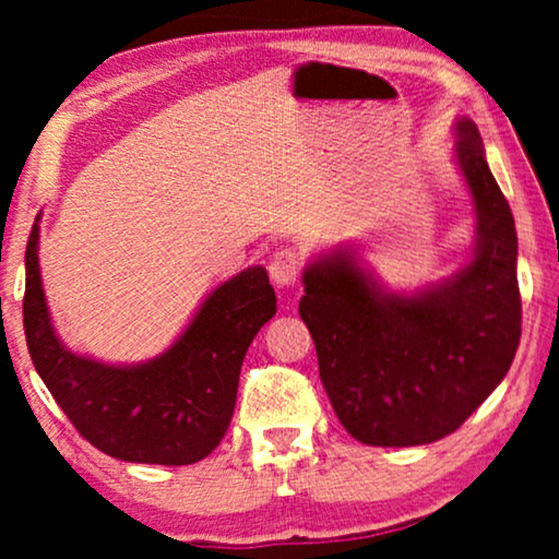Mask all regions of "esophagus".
I'll use <instances>...</instances> for the list:
<instances>
[{
  "instance_id": "obj_1",
  "label": "esophagus",
  "mask_w": 559,
  "mask_h": 559,
  "mask_svg": "<svg viewBox=\"0 0 559 559\" xmlns=\"http://www.w3.org/2000/svg\"><path fill=\"white\" fill-rule=\"evenodd\" d=\"M302 259L295 249H280L274 251L270 262V277L277 287H293L297 277H300Z\"/></svg>"
}]
</instances>
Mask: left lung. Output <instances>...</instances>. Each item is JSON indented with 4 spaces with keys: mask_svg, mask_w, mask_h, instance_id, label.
<instances>
[{
    "mask_svg": "<svg viewBox=\"0 0 559 559\" xmlns=\"http://www.w3.org/2000/svg\"><path fill=\"white\" fill-rule=\"evenodd\" d=\"M455 163L476 211L473 254L450 277L389 293L338 247L302 272L300 318L328 400L364 445H427L455 432L501 384L522 335L516 226L471 119Z\"/></svg>",
    "mask_w": 559,
    "mask_h": 559,
    "instance_id": "left-lung-1",
    "label": "left lung"
}]
</instances>
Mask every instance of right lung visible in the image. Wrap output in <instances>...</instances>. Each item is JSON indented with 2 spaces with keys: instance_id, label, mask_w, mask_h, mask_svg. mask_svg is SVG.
I'll use <instances>...</instances> for the list:
<instances>
[{
  "instance_id": "obj_1",
  "label": "right lung",
  "mask_w": 559,
  "mask_h": 559,
  "mask_svg": "<svg viewBox=\"0 0 559 559\" xmlns=\"http://www.w3.org/2000/svg\"><path fill=\"white\" fill-rule=\"evenodd\" d=\"M40 213L25 251V338L37 373L75 430L127 463L190 465L213 453L231 423L243 356L277 297L264 266L221 282L178 341L142 364L73 354L52 328L40 277Z\"/></svg>"
}]
</instances>
